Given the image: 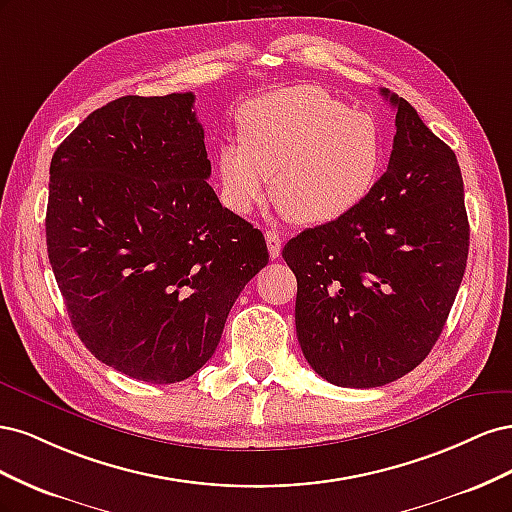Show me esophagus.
<instances>
[{
    "instance_id": "obj_1",
    "label": "esophagus",
    "mask_w": 512,
    "mask_h": 512,
    "mask_svg": "<svg viewBox=\"0 0 512 512\" xmlns=\"http://www.w3.org/2000/svg\"><path fill=\"white\" fill-rule=\"evenodd\" d=\"M265 239H267V247H269V256L273 260L280 258V254H282V237H280V232H277V230H267L265 232Z\"/></svg>"
}]
</instances>
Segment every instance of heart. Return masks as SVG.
Instances as JSON below:
<instances>
[{
	"label": "heart",
	"mask_w": 512,
	"mask_h": 512,
	"mask_svg": "<svg viewBox=\"0 0 512 512\" xmlns=\"http://www.w3.org/2000/svg\"><path fill=\"white\" fill-rule=\"evenodd\" d=\"M241 141L218 149L222 203L252 213L271 190L297 224L344 218L374 190L386 134L376 115L356 111L318 85H294L245 102Z\"/></svg>",
	"instance_id": "1"
}]
</instances>
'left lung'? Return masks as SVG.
<instances>
[{"label": "left lung", "instance_id": "obj_1", "mask_svg": "<svg viewBox=\"0 0 512 512\" xmlns=\"http://www.w3.org/2000/svg\"><path fill=\"white\" fill-rule=\"evenodd\" d=\"M395 115L389 166L344 218L284 247L297 275L299 346L318 376L374 389L421 365L444 329L468 262L470 224L455 151L414 106Z\"/></svg>", "mask_w": 512, "mask_h": 512}]
</instances>
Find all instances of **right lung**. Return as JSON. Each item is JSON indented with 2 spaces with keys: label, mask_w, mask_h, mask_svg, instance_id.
<instances>
[{
  "label": "right lung",
  "mask_w": 512,
  "mask_h": 512,
  "mask_svg": "<svg viewBox=\"0 0 512 512\" xmlns=\"http://www.w3.org/2000/svg\"><path fill=\"white\" fill-rule=\"evenodd\" d=\"M194 94L123 96L51 160L46 250L76 335L134 380L190 378L267 267L262 232L207 183Z\"/></svg>",
  "instance_id": "1"
}]
</instances>
